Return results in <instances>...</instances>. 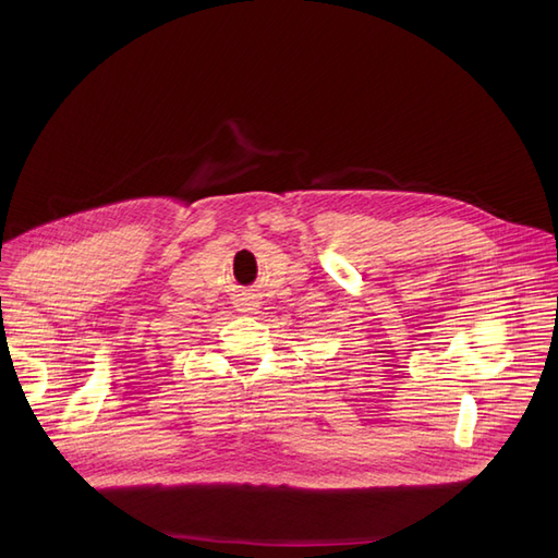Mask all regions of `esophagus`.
Listing matches in <instances>:
<instances>
[{
    "label": "esophagus",
    "mask_w": 558,
    "mask_h": 558,
    "mask_svg": "<svg viewBox=\"0 0 558 558\" xmlns=\"http://www.w3.org/2000/svg\"><path fill=\"white\" fill-rule=\"evenodd\" d=\"M234 307H238L240 312H251V310L258 307V300H256V295H253V293L242 291L238 295V300H234Z\"/></svg>",
    "instance_id": "esophagus-1"
}]
</instances>
